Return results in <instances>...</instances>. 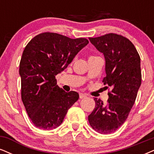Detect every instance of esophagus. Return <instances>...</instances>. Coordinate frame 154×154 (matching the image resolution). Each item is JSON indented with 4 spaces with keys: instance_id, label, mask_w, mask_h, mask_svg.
I'll return each mask as SVG.
<instances>
[{
    "instance_id": "obj_1",
    "label": "esophagus",
    "mask_w": 154,
    "mask_h": 154,
    "mask_svg": "<svg viewBox=\"0 0 154 154\" xmlns=\"http://www.w3.org/2000/svg\"><path fill=\"white\" fill-rule=\"evenodd\" d=\"M86 97H87V96L85 94H82V93L79 94V99H85V98H86Z\"/></svg>"
}]
</instances>
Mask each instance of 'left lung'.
<instances>
[{
    "instance_id": "8db88e82",
    "label": "left lung",
    "mask_w": 154,
    "mask_h": 154,
    "mask_svg": "<svg viewBox=\"0 0 154 154\" xmlns=\"http://www.w3.org/2000/svg\"><path fill=\"white\" fill-rule=\"evenodd\" d=\"M91 43L105 58L108 103L94 98L95 107L88 116L89 124L102 134L116 131L124 123L135 102L141 84L140 56L133 43L125 37L109 33L89 38Z\"/></svg>"
}]
</instances>
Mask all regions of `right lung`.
I'll return each instance as SVG.
<instances>
[{
  "mask_svg": "<svg viewBox=\"0 0 154 154\" xmlns=\"http://www.w3.org/2000/svg\"><path fill=\"white\" fill-rule=\"evenodd\" d=\"M88 43L86 38L71 39L47 32L34 37L25 48L19 69L21 98L36 127L57 128L78 100L77 92H66L60 88L55 76L66 69Z\"/></svg>",
  "mask_w": 154,
  "mask_h": 154,
  "instance_id": "add662e5",
  "label": "right lung"
}]
</instances>
